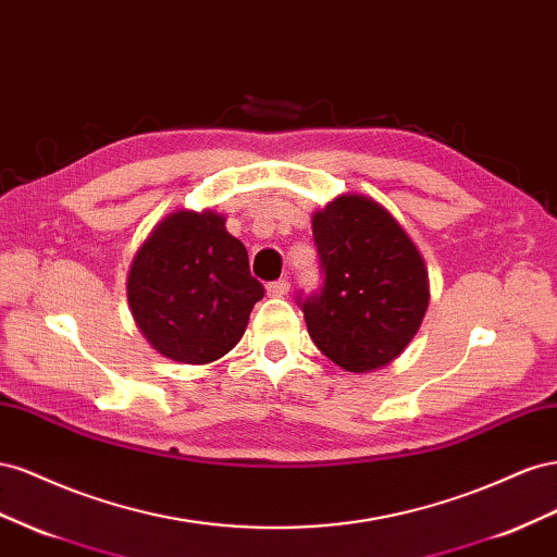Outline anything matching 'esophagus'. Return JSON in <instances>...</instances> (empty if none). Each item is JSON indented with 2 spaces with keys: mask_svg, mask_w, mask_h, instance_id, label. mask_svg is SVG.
<instances>
[{
  "mask_svg": "<svg viewBox=\"0 0 557 557\" xmlns=\"http://www.w3.org/2000/svg\"><path fill=\"white\" fill-rule=\"evenodd\" d=\"M289 289H292L289 280H277V282H270L268 287H265L268 296H273V298H280V296H284V294H289Z\"/></svg>",
  "mask_w": 557,
  "mask_h": 557,
  "instance_id": "34e87169",
  "label": "esophagus"
}]
</instances>
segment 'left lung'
Here are the masks:
<instances>
[{
  "mask_svg": "<svg viewBox=\"0 0 557 557\" xmlns=\"http://www.w3.org/2000/svg\"><path fill=\"white\" fill-rule=\"evenodd\" d=\"M324 287L300 308L310 338L349 373L399 357L429 308L420 249L377 200L343 194L312 214Z\"/></svg>",
  "mask_w": 557,
  "mask_h": 557,
  "instance_id": "8db88e82",
  "label": "left lung"
}]
</instances>
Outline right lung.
<instances>
[{"label": "right lung", "mask_w": 557, "mask_h": 557, "mask_svg": "<svg viewBox=\"0 0 557 557\" xmlns=\"http://www.w3.org/2000/svg\"><path fill=\"white\" fill-rule=\"evenodd\" d=\"M263 298L245 245L214 210H177L137 249L128 306L141 336L172 361L210 363L240 343Z\"/></svg>", "instance_id": "1"}]
</instances>
